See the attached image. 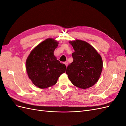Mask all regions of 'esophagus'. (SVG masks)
<instances>
[{"instance_id": "1", "label": "esophagus", "mask_w": 126, "mask_h": 126, "mask_svg": "<svg viewBox=\"0 0 126 126\" xmlns=\"http://www.w3.org/2000/svg\"><path fill=\"white\" fill-rule=\"evenodd\" d=\"M64 64H66V67H67V66H68V62H66L65 63H64Z\"/></svg>"}]
</instances>
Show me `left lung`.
<instances>
[{
  "label": "left lung",
  "mask_w": 126,
  "mask_h": 126,
  "mask_svg": "<svg viewBox=\"0 0 126 126\" xmlns=\"http://www.w3.org/2000/svg\"><path fill=\"white\" fill-rule=\"evenodd\" d=\"M75 52L72 54L73 62L68 66L66 74L71 83L81 89L94 85L101 75L102 60L93 46L85 41H70Z\"/></svg>",
  "instance_id": "1"
}]
</instances>
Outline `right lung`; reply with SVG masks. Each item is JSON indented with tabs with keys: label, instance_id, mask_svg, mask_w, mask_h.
<instances>
[{
	"label": "right lung",
	"instance_id": "obj_1",
	"mask_svg": "<svg viewBox=\"0 0 126 126\" xmlns=\"http://www.w3.org/2000/svg\"><path fill=\"white\" fill-rule=\"evenodd\" d=\"M58 43L48 38L34 48L26 60V70L36 86L46 88L55 85L66 66L57 60L54 52Z\"/></svg>",
	"mask_w": 126,
	"mask_h": 126
}]
</instances>
